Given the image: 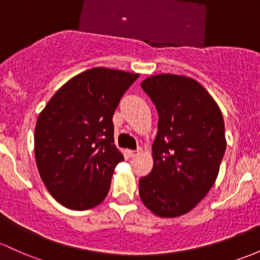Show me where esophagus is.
Returning <instances> with one entry per match:
<instances>
[{
	"label": "esophagus",
	"instance_id": "1",
	"mask_svg": "<svg viewBox=\"0 0 260 260\" xmlns=\"http://www.w3.org/2000/svg\"><path fill=\"white\" fill-rule=\"evenodd\" d=\"M127 154L129 155L131 158H135V157H137V155L139 154V151H127Z\"/></svg>",
	"mask_w": 260,
	"mask_h": 260
}]
</instances>
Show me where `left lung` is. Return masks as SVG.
I'll list each match as a JSON object with an SVG mask.
<instances>
[{"label":"left lung","instance_id":"left-lung-1","mask_svg":"<svg viewBox=\"0 0 260 260\" xmlns=\"http://www.w3.org/2000/svg\"><path fill=\"white\" fill-rule=\"evenodd\" d=\"M141 87L159 118L153 169L139 179V196L158 217H179L194 208L217 179L226 147L222 112L193 78L157 75Z\"/></svg>","mask_w":260,"mask_h":260}]
</instances>
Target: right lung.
<instances>
[{
    "mask_svg": "<svg viewBox=\"0 0 260 260\" xmlns=\"http://www.w3.org/2000/svg\"><path fill=\"white\" fill-rule=\"evenodd\" d=\"M138 73L95 67L63 84L38 116L35 155L51 196L66 208L91 209L123 160L114 146L113 114Z\"/></svg>",
    "mask_w": 260,
    "mask_h": 260,
    "instance_id": "add662e5",
    "label": "right lung"
}]
</instances>
